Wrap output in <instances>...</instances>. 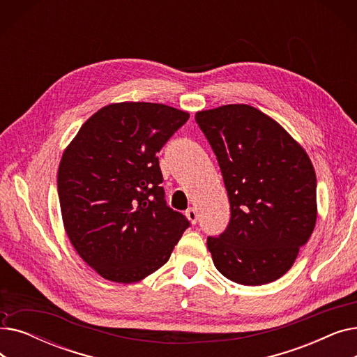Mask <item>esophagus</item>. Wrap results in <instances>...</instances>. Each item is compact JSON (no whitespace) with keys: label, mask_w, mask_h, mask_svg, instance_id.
<instances>
[{"label":"esophagus","mask_w":357,"mask_h":357,"mask_svg":"<svg viewBox=\"0 0 357 357\" xmlns=\"http://www.w3.org/2000/svg\"><path fill=\"white\" fill-rule=\"evenodd\" d=\"M185 215L188 217V220H190L192 224H197V221H198V213H197V210H195V208H190V210H186Z\"/></svg>","instance_id":"34e87169"}]
</instances>
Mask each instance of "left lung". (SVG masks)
<instances>
[{"label":"left lung","mask_w":357,"mask_h":357,"mask_svg":"<svg viewBox=\"0 0 357 357\" xmlns=\"http://www.w3.org/2000/svg\"><path fill=\"white\" fill-rule=\"evenodd\" d=\"M195 121L217 156L230 221L207 246L217 271L241 285L285 275L312 234L317 178L312 163L282 126L255 107L198 111Z\"/></svg>","instance_id":"obj_1"}]
</instances>
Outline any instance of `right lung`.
<instances>
[{"instance_id":"add662e5","label":"right lung","mask_w":357,"mask_h":357,"mask_svg":"<svg viewBox=\"0 0 357 357\" xmlns=\"http://www.w3.org/2000/svg\"><path fill=\"white\" fill-rule=\"evenodd\" d=\"M188 119L165 104H109L82 124L63 152V226L75 250L102 278L131 284L153 273L190 227L167 207L158 158Z\"/></svg>"}]
</instances>
